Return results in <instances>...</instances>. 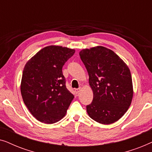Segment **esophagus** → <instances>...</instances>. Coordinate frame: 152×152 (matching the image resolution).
I'll list each match as a JSON object with an SVG mask.
<instances>
[{
	"label": "esophagus",
	"mask_w": 152,
	"mask_h": 152,
	"mask_svg": "<svg viewBox=\"0 0 152 152\" xmlns=\"http://www.w3.org/2000/svg\"><path fill=\"white\" fill-rule=\"evenodd\" d=\"M80 91H81V88H77V89H75V93H76V94H78V93L80 92Z\"/></svg>",
	"instance_id": "1"
}]
</instances>
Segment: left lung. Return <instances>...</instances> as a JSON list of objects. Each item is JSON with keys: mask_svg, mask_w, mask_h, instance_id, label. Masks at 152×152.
<instances>
[{"mask_svg": "<svg viewBox=\"0 0 152 152\" xmlns=\"http://www.w3.org/2000/svg\"><path fill=\"white\" fill-rule=\"evenodd\" d=\"M80 56L89 76L93 102L86 106L91 118L110 124L121 118L132 103L134 91L129 68L111 50L83 49Z\"/></svg>", "mask_w": 152, "mask_h": 152, "instance_id": "8db88e82", "label": "left lung"}]
</instances>
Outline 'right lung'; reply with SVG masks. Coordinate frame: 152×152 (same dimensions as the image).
I'll return each mask as SVG.
<instances>
[{
	"label": "right lung",
	"mask_w": 152,
	"mask_h": 152,
	"mask_svg": "<svg viewBox=\"0 0 152 152\" xmlns=\"http://www.w3.org/2000/svg\"><path fill=\"white\" fill-rule=\"evenodd\" d=\"M75 52L49 45L25 66L20 83L23 99L31 114L43 123L53 124L61 120L74 98L66 88L62 67Z\"/></svg>",
	"instance_id": "add662e5"
}]
</instances>
